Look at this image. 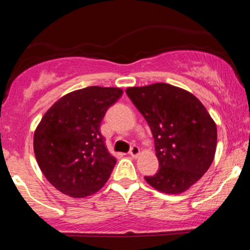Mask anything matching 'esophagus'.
Returning a JSON list of instances; mask_svg holds the SVG:
<instances>
[{
	"mask_svg": "<svg viewBox=\"0 0 250 250\" xmlns=\"http://www.w3.org/2000/svg\"><path fill=\"white\" fill-rule=\"evenodd\" d=\"M129 154H130V156L137 157L140 154V148L137 147V146H133V147L130 148V150H129Z\"/></svg>",
	"mask_w": 250,
	"mask_h": 250,
	"instance_id": "obj_1",
	"label": "esophagus"
}]
</instances>
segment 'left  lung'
Segmentation results:
<instances>
[{"label": "left lung", "instance_id": "obj_1", "mask_svg": "<svg viewBox=\"0 0 250 250\" xmlns=\"http://www.w3.org/2000/svg\"><path fill=\"white\" fill-rule=\"evenodd\" d=\"M125 93L154 137L160 168L146 181L162 193L186 191L215 156L217 130L207 109L193 94L168 83L128 88Z\"/></svg>", "mask_w": 250, "mask_h": 250}]
</instances>
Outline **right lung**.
I'll return each instance as SVG.
<instances>
[{
    "label": "right lung",
    "mask_w": 250,
    "mask_h": 250,
    "mask_svg": "<svg viewBox=\"0 0 250 250\" xmlns=\"http://www.w3.org/2000/svg\"><path fill=\"white\" fill-rule=\"evenodd\" d=\"M122 89L87 87L54 103L34 134L36 161L51 185L71 197L99 191L116 165L100 133L108 108Z\"/></svg>",
    "instance_id": "obj_1"
}]
</instances>
